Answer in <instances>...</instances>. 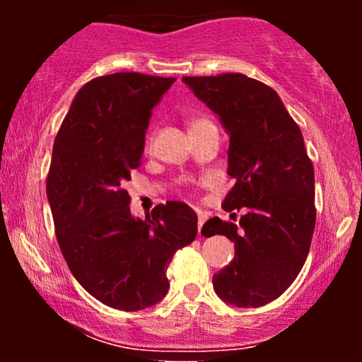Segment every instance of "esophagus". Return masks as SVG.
<instances>
[{
    "label": "esophagus",
    "instance_id": "1",
    "mask_svg": "<svg viewBox=\"0 0 362 362\" xmlns=\"http://www.w3.org/2000/svg\"><path fill=\"white\" fill-rule=\"evenodd\" d=\"M197 216H199V221H197V230H199V235H201V230H202V224H204V223H206L207 216H206L204 213H201V211H199V213H197Z\"/></svg>",
    "mask_w": 362,
    "mask_h": 362
}]
</instances>
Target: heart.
Listing matches in <instances>:
<instances>
[{
	"label": "heart",
	"instance_id": "1",
	"mask_svg": "<svg viewBox=\"0 0 362 362\" xmlns=\"http://www.w3.org/2000/svg\"><path fill=\"white\" fill-rule=\"evenodd\" d=\"M197 122H202V120H194V122H192V126H194V124H197Z\"/></svg>",
	"mask_w": 362,
	"mask_h": 362
}]
</instances>
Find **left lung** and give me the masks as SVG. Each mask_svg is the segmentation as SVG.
<instances>
[{
    "label": "left lung",
    "mask_w": 362,
    "mask_h": 362,
    "mask_svg": "<svg viewBox=\"0 0 362 362\" xmlns=\"http://www.w3.org/2000/svg\"><path fill=\"white\" fill-rule=\"evenodd\" d=\"M182 81L230 138L228 175L236 184L223 207L247 211L240 224L213 218L202 226L204 236L235 243L233 260L213 276L214 291L238 308L264 306L296 279L315 230V172L301 129L271 86L245 74Z\"/></svg>",
    "instance_id": "left-lung-1"
}]
</instances>
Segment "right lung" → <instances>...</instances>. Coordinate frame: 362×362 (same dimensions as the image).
I'll use <instances>...</instances> for the list:
<instances>
[{"label":"right lung","instance_id":"obj_1","mask_svg":"<svg viewBox=\"0 0 362 362\" xmlns=\"http://www.w3.org/2000/svg\"><path fill=\"white\" fill-rule=\"evenodd\" d=\"M175 78L114 73L78 91L52 146L47 175L57 243L76 281L115 310L156 305L170 288L167 269L197 235L184 202L134 218L126 182L141 165L153 109Z\"/></svg>","mask_w":362,"mask_h":362}]
</instances>
